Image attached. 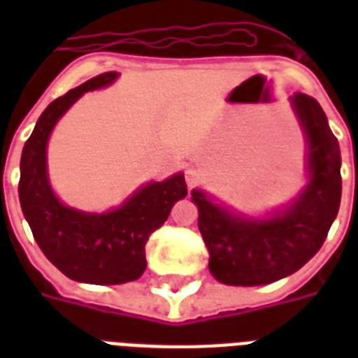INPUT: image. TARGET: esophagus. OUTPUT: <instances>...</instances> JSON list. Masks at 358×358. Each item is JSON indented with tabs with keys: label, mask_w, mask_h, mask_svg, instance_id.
Masks as SVG:
<instances>
[{
	"label": "esophagus",
	"mask_w": 358,
	"mask_h": 358,
	"mask_svg": "<svg viewBox=\"0 0 358 358\" xmlns=\"http://www.w3.org/2000/svg\"><path fill=\"white\" fill-rule=\"evenodd\" d=\"M185 182H187V185H189V187H195L196 182H199V174H196V171H193V169H187V171H185Z\"/></svg>",
	"instance_id": "34e87169"
}]
</instances>
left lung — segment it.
Instances as JSON below:
<instances>
[{
  "label": "left lung",
  "instance_id": "8db88e82",
  "mask_svg": "<svg viewBox=\"0 0 358 358\" xmlns=\"http://www.w3.org/2000/svg\"><path fill=\"white\" fill-rule=\"evenodd\" d=\"M308 143L310 182L299 199L266 221L232 215L202 191H191L199 230L210 252V273L230 286L275 282L305 266L322 249L342 196L340 146L322 106L308 94L292 98Z\"/></svg>",
  "mask_w": 358,
  "mask_h": 358
}]
</instances>
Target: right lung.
I'll list each match as a JSON object with an SVG mask.
<instances>
[{"label":"right lung","mask_w":358,"mask_h":358,"mask_svg":"<svg viewBox=\"0 0 358 358\" xmlns=\"http://www.w3.org/2000/svg\"><path fill=\"white\" fill-rule=\"evenodd\" d=\"M117 72L85 81L53 100L24 145L18 195L33 238L48 260L72 280L89 284H124L145 273V245L187 195L184 174L148 184L119 210L83 213L57 201L48 184L46 143L59 117L87 91L109 85Z\"/></svg>","instance_id":"right-lung-1"}]
</instances>
